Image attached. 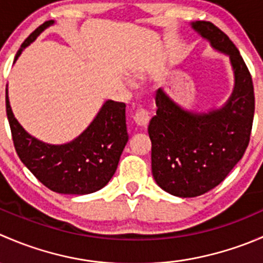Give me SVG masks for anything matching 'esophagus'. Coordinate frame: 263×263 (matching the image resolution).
<instances>
[{"mask_svg":"<svg viewBox=\"0 0 263 263\" xmlns=\"http://www.w3.org/2000/svg\"><path fill=\"white\" fill-rule=\"evenodd\" d=\"M134 121L137 126L146 127L148 121H150V113L146 109H144V108H139L134 115Z\"/></svg>","mask_w":263,"mask_h":263,"instance_id":"1","label":"esophagus"}]
</instances>
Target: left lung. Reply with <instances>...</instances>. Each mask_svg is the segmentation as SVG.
<instances>
[{"label":"left lung","instance_id":"obj_1","mask_svg":"<svg viewBox=\"0 0 263 263\" xmlns=\"http://www.w3.org/2000/svg\"><path fill=\"white\" fill-rule=\"evenodd\" d=\"M192 28L229 54L235 85L224 107L201 115L182 109L156 90L158 110L147 128L151 171L159 187L178 197L203 195L227 178L245 155L254 116L252 76L235 44L210 21H196Z\"/></svg>","mask_w":263,"mask_h":263}]
</instances>
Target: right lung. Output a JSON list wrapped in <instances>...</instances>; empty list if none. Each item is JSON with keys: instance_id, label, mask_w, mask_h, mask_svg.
<instances>
[{"instance_id": "obj_1", "label": "right lung", "mask_w": 263, "mask_h": 263, "mask_svg": "<svg viewBox=\"0 0 263 263\" xmlns=\"http://www.w3.org/2000/svg\"><path fill=\"white\" fill-rule=\"evenodd\" d=\"M50 24L52 20L42 24L24 41L15 61ZM6 113L20 160L47 188L63 195H87L104 187L116 173L128 141L124 103L105 102L91 124L65 145L44 144L30 136L14 117L7 95Z\"/></svg>"}]
</instances>
